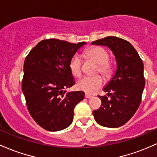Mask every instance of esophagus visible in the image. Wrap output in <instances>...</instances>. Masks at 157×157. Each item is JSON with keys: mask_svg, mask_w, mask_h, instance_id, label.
Segmentation results:
<instances>
[{"mask_svg": "<svg viewBox=\"0 0 157 157\" xmlns=\"http://www.w3.org/2000/svg\"><path fill=\"white\" fill-rule=\"evenodd\" d=\"M92 97V95H90V94H87V93H86L85 94V98H90Z\"/></svg>", "mask_w": 157, "mask_h": 157, "instance_id": "esophagus-1", "label": "esophagus"}]
</instances>
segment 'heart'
<instances>
[{
    "label": "heart",
    "mask_w": 157,
    "mask_h": 157,
    "mask_svg": "<svg viewBox=\"0 0 157 157\" xmlns=\"http://www.w3.org/2000/svg\"><path fill=\"white\" fill-rule=\"evenodd\" d=\"M86 56L96 64V73H101L105 77L110 76L113 72V64L109 61V53L105 49L100 47H93L86 51ZM70 70L74 76L79 77L82 75V59L78 55H75L70 61ZM102 79L99 75L93 77H84L78 81L76 87L79 90L87 93H93L102 85Z\"/></svg>",
    "instance_id": "1"
}]
</instances>
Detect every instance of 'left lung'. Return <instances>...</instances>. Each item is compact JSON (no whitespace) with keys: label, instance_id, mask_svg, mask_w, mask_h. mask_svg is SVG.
Listing matches in <instances>:
<instances>
[{"label":"left lung","instance_id":"obj_1","mask_svg":"<svg viewBox=\"0 0 157 157\" xmlns=\"http://www.w3.org/2000/svg\"><path fill=\"white\" fill-rule=\"evenodd\" d=\"M92 44L108 47L117 65L115 75L103 89L107 96H98L101 105L93 111L94 119L101 126L119 128L129 121L140 107L145 84L143 62L131 44L122 38L108 36Z\"/></svg>","mask_w":157,"mask_h":157}]
</instances>
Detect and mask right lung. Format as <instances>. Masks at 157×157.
Masks as SVG:
<instances>
[{
  "instance_id": "1",
  "label": "right lung",
  "mask_w": 157,
  "mask_h": 157,
  "mask_svg": "<svg viewBox=\"0 0 157 157\" xmlns=\"http://www.w3.org/2000/svg\"><path fill=\"white\" fill-rule=\"evenodd\" d=\"M86 42L69 43L55 38L42 40L26 56L22 90L31 117L49 131L70 125L74 107L84 99V93H67L75 84L70 61Z\"/></svg>"
}]
</instances>
